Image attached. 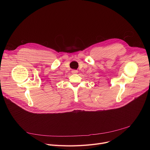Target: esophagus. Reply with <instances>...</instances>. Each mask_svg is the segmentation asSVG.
Returning <instances> with one entry per match:
<instances>
[{"instance_id": "esophagus-1", "label": "esophagus", "mask_w": 150, "mask_h": 150, "mask_svg": "<svg viewBox=\"0 0 150 150\" xmlns=\"http://www.w3.org/2000/svg\"><path fill=\"white\" fill-rule=\"evenodd\" d=\"M72 73L73 74H76L78 73V71L76 70H73V71H72Z\"/></svg>"}]
</instances>
